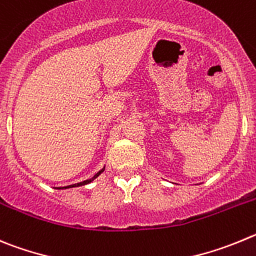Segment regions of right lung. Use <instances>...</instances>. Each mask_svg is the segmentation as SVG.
<instances>
[{
    "label": "right lung",
    "mask_w": 256,
    "mask_h": 256,
    "mask_svg": "<svg viewBox=\"0 0 256 256\" xmlns=\"http://www.w3.org/2000/svg\"><path fill=\"white\" fill-rule=\"evenodd\" d=\"M104 171V167L102 168V170H100V172H96V174H94L93 177H92V178H89V180H85V181H82V182H78V184H74V185H68V186H64V188H79V186H82V185H86V184H90L92 181H93V180H96V177L100 176V174H102V172Z\"/></svg>",
    "instance_id": "1"
}]
</instances>
